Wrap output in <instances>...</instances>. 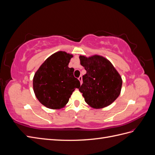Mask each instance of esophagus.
I'll return each instance as SVG.
<instances>
[{
	"label": "esophagus",
	"mask_w": 155,
	"mask_h": 155,
	"mask_svg": "<svg viewBox=\"0 0 155 155\" xmlns=\"http://www.w3.org/2000/svg\"><path fill=\"white\" fill-rule=\"evenodd\" d=\"M78 79H79V81H80V83L82 84V76H79V78H78Z\"/></svg>",
	"instance_id": "obj_1"
}]
</instances>
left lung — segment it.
Segmentation results:
<instances>
[{
  "instance_id": "obj_1",
  "label": "left lung",
  "mask_w": 155,
  "mask_h": 155,
  "mask_svg": "<svg viewBox=\"0 0 155 155\" xmlns=\"http://www.w3.org/2000/svg\"><path fill=\"white\" fill-rule=\"evenodd\" d=\"M81 65L87 73L83 76V83L79 88L87 104L94 109L110 105L119 96L122 79L112 64L99 55L91 57L79 56Z\"/></svg>"
}]
</instances>
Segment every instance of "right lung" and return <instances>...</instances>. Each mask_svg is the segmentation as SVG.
Instances as JSON below:
<instances>
[{
    "label": "right lung",
    "instance_id": "add662e5",
    "mask_svg": "<svg viewBox=\"0 0 155 155\" xmlns=\"http://www.w3.org/2000/svg\"><path fill=\"white\" fill-rule=\"evenodd\" d=\"M73 55L59 51L51 55L41 65L33 79V88L37 100L51 109H60L80 82L74 76V69L68 67Z\"/></svg>",
    "mask_w": 155,
    "mask_h": 155
}]
</instances>
